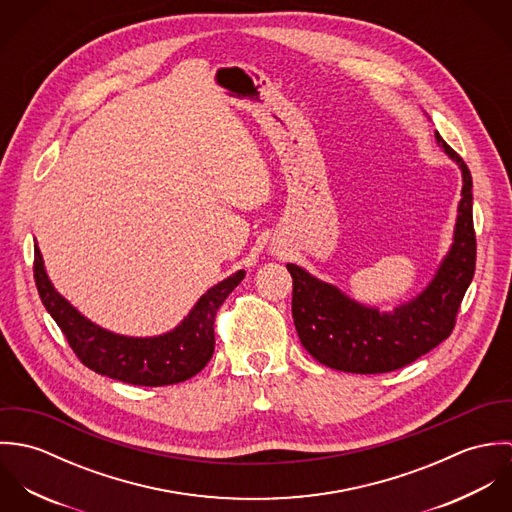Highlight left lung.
<instances>
[{
    "label": "left lung",
    "mask_w": 512,
    "mask_h": 512,
    "mask_svg": "<svg viewBox=\"0 0 512 512\" xmlns=\"http://www.w3.org/2000/svg\"><path fill=\"white\" fill-rule=\"evenodd\" d=\"M438 146L461 169L453 242L432 282L392 311L365 305L337 286L288 264L293 278V323L305 351L321 365L378 374L410 365L451 335L461 299L475 274L473 181L465 161L436 132Z\"/></svg>",
    "instance_id": "left-lung-1"
}]
</instances>
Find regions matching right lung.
<instances>
[{
	"label": "right lung",
	"instance_id": "add662e5",
	"mask_svg": "<svg viewBox=\"0 0 512 512\" xmlns=\"http://www.w3.org/2000/svg\"><path fill=\"white\" fill-rule=\"evenodd\" d=\"M33 274L45 309L65 333L82 365L128 384L167 386L195 376L211 361L215 353L217 311L246 272L238 270L224 278L199 297L175 329L153 337L120 335L84 317L51 284L37 242Z\"/></svg>",
	"mask_w": 512,
	"mask_h": 512
}]
</instances>
